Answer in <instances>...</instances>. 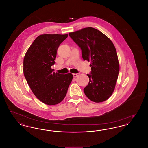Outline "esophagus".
<instances>
[{
    "label": "esophagus",
    "mask_w": 148,
    "mask_h": 148,
    "mask_svg": "<svg viewBox=\"0 0 148 148\" xmlns=\"http://www.w3.org/2000/svg\"><path fill=\"white\" fill-rule=\"evenodd\" d=\"M73 75L74 77H77V76L79 75V73H77V74H73Z\"/></svg>",
    "instance_id": "esophagus-1"
}]
</instances>
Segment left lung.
Wrapping results in <instances>:
<instances>
[{
  "mask_svg": "<svg viewBox=\"0 0 148 148\" xmlns=\"http://www.w3.org/2000/svg\"><path fill=\"white\" fill-rule=\"evenodd\" d=\"M81 48L84 60L91 61V73L85 95L92 101L101 103L114 91L119 72L116 50L111 40L96 29L88 27L69 33Z\"/></svg>",
  "mask_w": 148,
  "mask_h": 148,
  "instance_id": "1",
  "label": "left lung"
}]
</instances>
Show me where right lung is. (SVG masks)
<instances>
[{
  "label": "right lung",
  "instance_id": "1",
  "mask_svg": "<svg viewBox=\"0 0 148 148\" xmlns=\"http://www.w3.org/2000/svg\"><path fill=\"white\" fill-rule=\"evenodd\" d=\"M68 36L39 35L24 56V77L35 97L47 105H56L63 100L73 77L71 73L61 74L51 68L56 63L59 46Z\"/></svg>",
  "mask_w": 148,
  "mask_h": 148
}]
</instances>
